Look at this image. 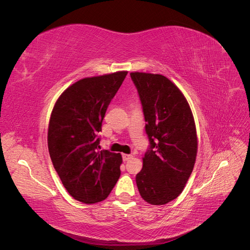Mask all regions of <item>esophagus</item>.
Returning <instances> with one entry per match:
<instances>
[{
    "label": "esophagus",
    "mask_w": 250,
    "mask_h": 250,
    "mask_svg": "<svg viewBox=\"0 0 250 250\" xmlns=\"http://www.w3.org/2000/svg\"><path fill=\"white\" fill-rule=\"evenodd\" d=\"M131 158H132L131 154H123V161L124 162L129 161V160H131Z\"/></svg>",
    "instance_id": "obj_1"
}]
</instances>
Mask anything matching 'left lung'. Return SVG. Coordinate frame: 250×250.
<instances>
[{"label": "left lung", "instance_id": "8db88e82", "mask_svg": "<svg viewBox=\"0 0 250 250\" xmlns=\"http://www.w3.org/2000/svg\"><path fill=\"white\" fill-rule=\"evenodd\" d=\"M147 122L150 146L135 181L142 198L162 206L183 192L197 155V134L186 97L160 74L130 73Z\"/></svg>", "mask_w": 250, "mask_h": 250}]
</instances>
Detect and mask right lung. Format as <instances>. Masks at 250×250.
<instances>
[{"instance_id": "add662e5", "label": "right lung", "mask_w": 250, "mask_h": 250, "mask_svg": "<svg viewBox=\"0 0 250 250\" xmlns=\"http://www.w3.org/2000/svg\"><path fill=\"white\" fill-rule=\"evenodd\" d=\"M127 73L83 78L67 87L53 107L48 129L51 161L66 191L80 202L107 198L120 177L122 156L100 150L98 133Z\"/></svg>"}]
</instances>
